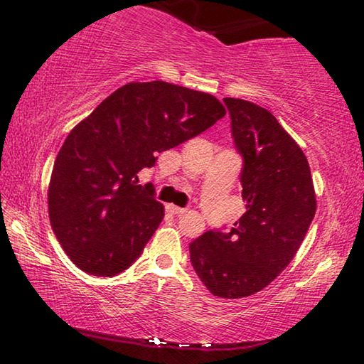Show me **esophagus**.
Instances as JSON below:
<instances>
[{"mask_svg":"<svg viewBox=\"0 0 364 364\" xmlns=\"http://www.w3.org/2000/svg\"><path fill=\"white\" fill-rule=\"evenodd\" d=\"M167 210H168L170 213H173V215H181V213L186 212V208H181V207H178V205L168 204V205H167Z\"/></svg>","mask_w":364,"mask_h":364,"instance_id":"obj_1","label":"esophagus"}]
</instances>
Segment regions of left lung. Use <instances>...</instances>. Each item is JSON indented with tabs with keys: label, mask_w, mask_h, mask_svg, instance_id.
Listing matches in <instances>:
<instances>
[{
	"label": "left lung",
	"mask_w": 364,
	"mask_h": 364,
	"mask_svg": "<svg viewBox=\"0 0 364 364\" xmlns=\"http://www.w3.org/2000/svg\"><path fill=\"white\" fill-rule=\"evenodd\" d=\"M231 115L245 212L231 231L189 244L193 268L215 297L241 299L278 278L304 242L316 212L308 160L269 110L225 97Z\"/></svg>",
	"instance_id": "left-lung-1"
}]
</instances>
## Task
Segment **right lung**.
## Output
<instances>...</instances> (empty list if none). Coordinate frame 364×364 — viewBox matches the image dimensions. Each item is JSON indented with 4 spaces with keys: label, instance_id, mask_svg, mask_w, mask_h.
<instances>
[{
    "label": "right lung",
    "instance_id": "1",
    "mask_svg": "<svg viewBox=\"0 0 364 364\" xmlns=\"http://www.w3.org/2000/svg\"><path fill=\"white\" fill-rule=\"evenodd\" d=\"M217 97L167 82H133L65 138L48 188L53 231L85 273L115 276L143 254L164 218L138 171L225 117Z\"/></svg>",
    "mask_w": 364,
    "mask_h": 364
}]
</instances>
